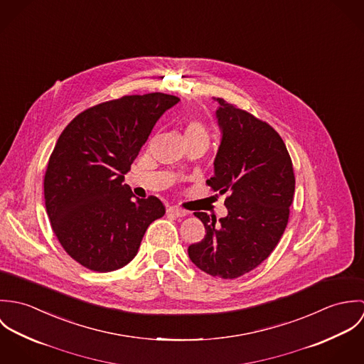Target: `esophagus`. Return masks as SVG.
I'll return each instance as SVG.
<instances>
[{
    "label": "esophagus",
    "instance_id": "1",
    "mask_svg": "<svg viewBox=\"0 0 364 364\" xmlns=\"http://www.w3.org/2000/svg\"><path fill=\"white\" fill-rule=\"evenodd\" d=\"M166 211H168L169 214L175 215V217H185V215L188 214V211H186V210L178 208V206H169V208H166Z\"/></svg>",
    "mask_w": 364,
    "mask_h": 364
}]
</instances>
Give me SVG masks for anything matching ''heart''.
<instances>
[{"instance_id":"b5f03b06","label":"heart","mask_w":364,"mask_h":364,"mask_svg":"<svg viewBox=\"0 0 364 364\" xmlns=\"http://www.w3.org/2000/svg\"><path fill=\"white\" fill-rule=\"evenodd\" d=\"M183 134H185V141L186 143H191V141H205L208 144V130L206 129V126L199 122V120H191L185 124V130H183Z\"/></svg>"}]
</instances>
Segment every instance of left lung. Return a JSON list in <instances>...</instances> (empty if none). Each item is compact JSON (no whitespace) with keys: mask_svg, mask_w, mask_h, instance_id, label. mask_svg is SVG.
Wrapping results in <instances>:
<instances>
[{"mask_svg":"<svg viewBox=\"0 0 364 364\" xmlns=\"http://www.w3.org/2000/svg\"><path fill=\"white\" fill-rule=\"evenodd\" d=\"M214 101L221 141L208 185L228 195V213L220 220L195 213L206 235L188 254L208 274L235 279L259 266L280 241L296 179L291 158L272 126L221 98Z\"/></svg>","mask_w":364,"mask_h":364,"instance_id":"8db88e82","label":"left lung"}]
</instances>
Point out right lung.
Listing matches in <instances>:
<instances>
[{
  "label": "right lung",
  "instance_id": "right-lung-1",
  "mask_svg": "<svg viewBox=\"0 0 364 364\" xmlns=\"http://www.w3.org/2000/svg\"><path fill=\"white\" fill-rule=\"evenodd\" d=\"M179 98L161 92L92 106L60 134L45 175L53 231L65 252L94 272H112L137 255L162 202L134 199L124 175L158 119Z\"/></svg>",
  "mask_w": 364,
  "mask_h": 364
}]
</instances>
